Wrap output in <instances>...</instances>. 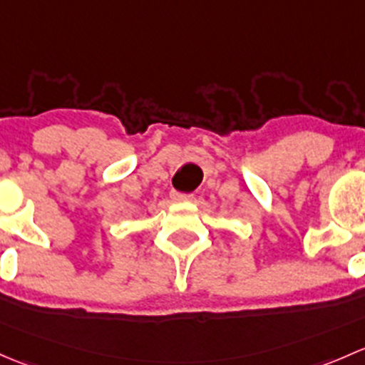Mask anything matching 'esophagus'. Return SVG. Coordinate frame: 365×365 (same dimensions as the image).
<instances>
[{"label":"esophagus","instance_id":"esophagus-1","mask_svg":"<svg viewBox=\"0 0 365 365\" xmlns=\"http://www.w3.org/2000/svg\"><path fill=\"white\" fill-rule=\"evenodd\" d=\"M170 197H172V200H175V202H191L193 200V195L191 193H181V191H172L170 193Z\"/></svg>","mask_w":365,"mask_h":365}]
</instances>
